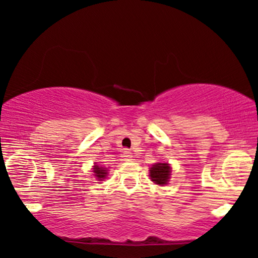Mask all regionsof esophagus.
I'll return each mask as SVG.
<instances>
[{"mask_svg":"<svg viewBox=\"0 0 258 258\" xmlns=\"http://www.w3.org/2000/svg\"><path fill=\"white\" fill-rule=\"evenodd\" d=\"M132 158H133L132 153L130 152L128 149L123 150V152H122V159L125 160V161H130V160H132Z\"/></svg>","mask_w":258,"mask_h":258,"instance_id":"34e87169","label":"esophagus"}]
</instances>
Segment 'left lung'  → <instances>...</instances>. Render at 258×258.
Returning <instances> with one entry per match:
<instances>
[{
	"label": "left lung",
	"mask_w": 258,
	"mask_h": 258,
	"mask_svg": "<svg viewBox=\"0 0 258 258\" xmlns=\"http://www.w3.org/2000/svg\"><path fill=\"white\" fill-rule=\"evenodd\" d=\"M171 167L170 165L166 164H155L153 167H150V178L154 183L159 185L167 184L168 179H170Z\"/></svg>",
	"instance_id": "8db88e82"
}]
</instances>
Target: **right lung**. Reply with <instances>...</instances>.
<instances>
[{
  "mask_svg": "<svg viewBox=\"0 0 258 258\" xmlns=\"http://www.w3.org/2000/svg\"><path fill=\"white\" fill-rule=\"evenodd\" d=\"M93 172L96 173V176L98 177V179H104V177H105V174L108 173L106 172V170H104V168H102V167H99V166H94V168H93Z\"/></svg>",
  "mask_w": 258,
  "mask_h": 258,
  "instance_id": "add662e5",
  "label": "right lung"
}]
</instances>
